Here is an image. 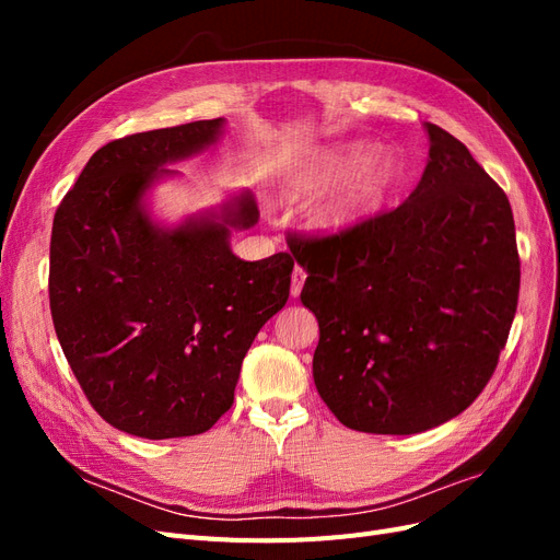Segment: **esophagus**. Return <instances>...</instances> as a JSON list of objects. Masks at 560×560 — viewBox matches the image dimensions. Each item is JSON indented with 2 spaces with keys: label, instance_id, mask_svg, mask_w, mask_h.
Listing matches in <instances>:
<instances>
[{
  "label": "esophagus",
  "instance_id": "1",
  "mask_svg": "<svg viewBox=\"0 0 560 560\" xmlns=\"http://www.w3.org/2000/svg\"><path fill=\"white\" fill-rule=\"evenodd\" d=\"M303 282H306V270H303L301 266H296L294 273H292V290H290L292 296H299V294H301Z\"/></svg>",
  "mask_w": 560,
  "mask_h": 560
}]
</instances>
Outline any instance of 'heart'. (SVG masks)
Here are the masks:
<instances>
[{
    "mask_svg": "<svg viewBox=\"0 0 560 560\" xmlns=\"http://www.w3.org/2000/svg\"><path fill=\"white\" fill-rule=\"evenodd\" d=\"M371 147L346 142L313 149L299 156L287 171V194L292 198H313L350 179L336 200L319 212L317 222L327 231H343L374 212L399 179L395 154L369 159Z\"/></svg>",
    "mask_w": 560,
    "mask_h": 560,
    "instance_id": "heart-1",
    "label": "heart"
}]
</instances>
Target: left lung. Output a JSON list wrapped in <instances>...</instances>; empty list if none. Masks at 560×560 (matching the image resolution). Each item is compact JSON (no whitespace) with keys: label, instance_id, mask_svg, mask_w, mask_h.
I'll return each instance as SVG.
<instances>
[{"label":"left lung","instance_id":"1","mask_svg":"<svg viewBox=\"0 0 560 560\" xmlns=\"http://www.w3.org/2000/svg\"><path fill=\"white\" fill-rule=\"evenodd\" d=\"M399 208L290 233L319 325L315 387L346 428L416 434L463 413L493 376L518 303L510 198L451 132Z\"/></svg>","mask_w":560,"mask_h":560}]
</instances>
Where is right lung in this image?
Masks as SVG:
<instances>
[{"mask_svg": "<svg viewBox=\"0 0 560 560\" xmlns=\"http://www.w3.org/2000/svg\"><path fill=\"white\" fill-rule=\"evenodd\" d=\"M222 118L128 135L97 149L50 231L48 299L93 409L144 439L208 432L233 404L254 336L290 299L294 259L243 261L231 229L259 219L249 194L214 219L159 229L142 196L161 165L210 147Z\"/></svg>", "mask_w": 560, "mask_h": 560, "instance_id": "1", "label": "right lung"}]
</instances>
